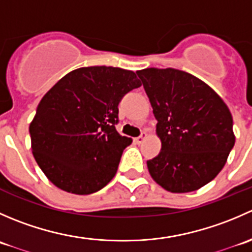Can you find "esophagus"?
I'll list each match as a JSON object with an SVG mask.
<instances>
[{
  "mask_svg": "<svg viewBox=\"0 0 252 252\" xmlns=\"http://www.w3.org/2000/svg\"><path fill=\"white\" fill-rule=\"evenodd\" d=\"M146 136H147V134L145 133V131H142L141 135H140V136H138V138L134 139V141H135V144H138V145H139V144H141V142L144 141L145 139H146Z\"/></svg>",
  "mask_w": 252,
  "mask_h": 252,
  "instance_id": "esophagus-1",
  "label": "esophagus"
}]
</instances>
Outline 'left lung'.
<instances>
[{
  "instance_id": "left-lung-1",
  "label": "left lung",
  "mask_w": 252,
  "mask_h": 252,
  "mask_svg": "<svg viewBox=\"0 0 252 252\" xmlns=\"http://www.w3.org/2000/svg\"><path fill=\"white\" fill-rule=\"evenodd\" d=\"M157 119L162 147L147 161L152 179L171 192H190L215 179L235 144L229 108L212 88L173 68L138 70Z\"/></svg>"
}]
</instances>
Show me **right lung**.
I'll return each mask as SVG.
<instances>
[{"label": "right lung", "instance_id": "add662e5", "mask_svg": "<svg viewBox=\"0 0 252 252\" xmlns=\"http://www.w3.org/2000/svg\"><path fill=\"white\" fill-rule=\"evenodd\" d=\"M141 84L106 65L72 70L45 94L29 126L35 161L52 184L89 195L111 182L131 139L116 130L122 97Z\"/></svg>", "mask_w": 252, "mask_h": 252}]
</instances>
